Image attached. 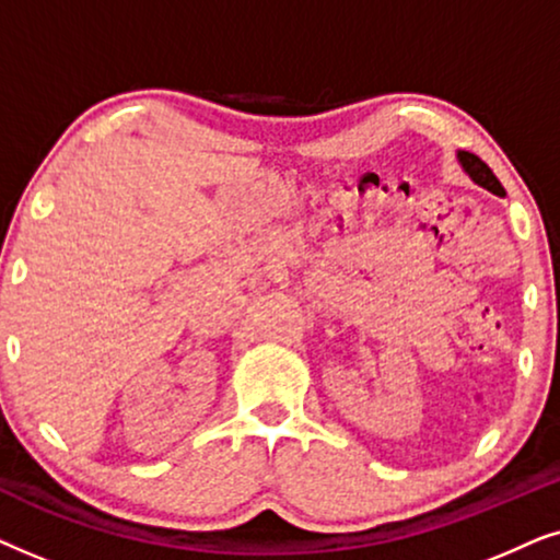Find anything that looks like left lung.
I'll return each mask as SVG.
<instances>
[{
  "instance_id": "left-lung-1",
  "label": "left lung",
  "mask_w": 560,
  "mask_h": 560,
  "mask_svg": "<svg viewBox=\"0 0 560 560\" xmlns=\"http://www.w3.org/2000/svg\"><path fill=\"white\" fill-rule=\"evenodd\" d=\"M456 160H458V165H462V171L469 175V178L477 183V186L487 188L489 194H494V196H502L504 194L502 183L497 180V175L492 171H489V165L485 163V160L474 155V152H466V150H458L456 152Z\"/></svg>"
}]
</instances>
